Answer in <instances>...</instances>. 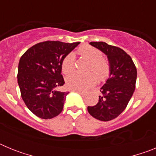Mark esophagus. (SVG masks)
I'll use <instances>...</instances> for the list:
<instances>
[{
  "label": "esophagus",
  "mask_w": 156,
  "mask_h": 156,
  "mask_svg": "<svg viewBox=\"0 0 156 156\" xmlns=\"http://www.w3.org/2000/svg\"><path fill=\"white\" fill-rule=\"evenodd\" d=\"M76 91L78 94H80L82 97H84L85 95H86L85 94V93H83V92H82V91H80V90H76Z\"/></svg>",
  "instance_id": "obj_1"
}]
</instances>
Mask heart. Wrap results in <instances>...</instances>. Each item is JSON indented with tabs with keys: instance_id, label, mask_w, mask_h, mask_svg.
Returning <instances> with one entry per match:
<instances>
[{
	"instance_id": "1",
	"label": "heart",
	"mask_w": 156,
	"mask_h": 156,
	"mask_svg": "<svg viewBox=\"0 0 156 156\" xmlns=\"http://www.w3.org/2000/svg\"><path fill=\"white\" fill-rule=\"evenodd\" d=\"M78 52L83 57L88 59L90 62L89 70H93L98 79L101 81L105 80L109 75V65L108 62L102 58V53L100 50L89 45L80 47ZM75 68V55L69 53L63 59L62 69L64 73H70ZM93 73L83 74L73 73L66 77V83L67 87L74 90L86 91L97 83V77Z\"/></svg>"
}]
</instances>
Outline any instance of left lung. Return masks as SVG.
I'll list each match as a JSON object with an SVG mask.
<instances>
[{"mask_svg": "<svg viewBox=\"0 0 156 156\" xmlns=\"http://www.w3.org/2000/svg\"><path fill=\"white\" fill-rule=\"evenodd\" d=\"M107 56L109 76L100 89L98 102L88 106V112L95 119L109 121L124 111L135 90L137 69L129 55L119 48L105 42H90Z\"/></svg>", "mask_w": 156, "mask_h": 156, "instance_id": "8db88e82", "label": "left lung"}]
</instances>
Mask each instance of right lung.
<instances>
[{
  "label": "right lung",
  "instance_id": "1",
  "mask_svg": "<svg viewBox=\"0 0 156 156\" xmlns=\"http://www.w3.org/2000/svg\"><path fill=\"white\" fill-rule=\"evenodd\" d=\"M79 44L41 42L29 48L19 60L17 78L22 98L37 116L52 119L62 111L69 92L56 90L65 83L62 64Z\"/></svg>",
  "mask_w": 156,
  "mask_h": 156
}]
</instances>
